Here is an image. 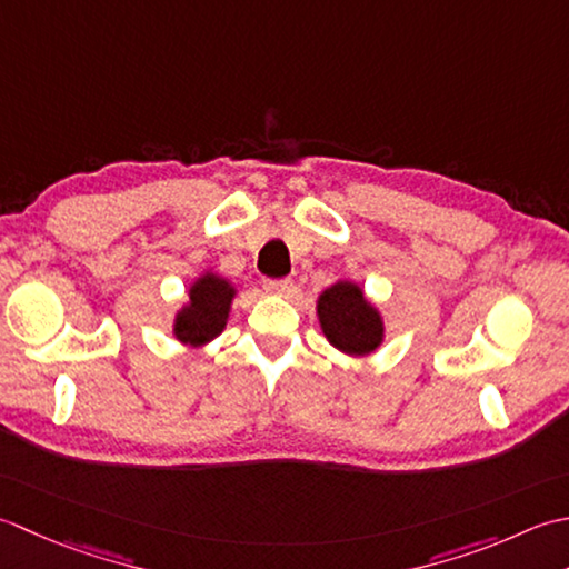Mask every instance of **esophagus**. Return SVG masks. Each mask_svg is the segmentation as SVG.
Segmentation results:
<instances>
[{
	"label": "esophagus",
	"instance_id": "34e87169",
	"mask_svg": "<svg viewBox=\"0 0 569 569\" xmlns=\"http://www.w3.org/2000/svg\"><path fill=\"white\" fill-rule=\"evenodd\" d=\"M264 289H268L270 295H289L295 292V282L289 280V277H282V280H264Z\"/></svg>",
	"mask_w": 569,
	"mask_h": 569
}]
</instances>
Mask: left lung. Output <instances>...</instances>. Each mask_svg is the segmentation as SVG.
I'll return each mask as SVG.
<instances>
[{"label": "left lung", "mask_w": 569, "mask_h": 569, "mask_svg": "<svg viewBox=\"0 0 569 569\" xmlns=\"http://www.w3.org/2000/svg\"><path fill=\"white\" fill-rule=\"evenodd\" d=\"M319 321L327 339L343 353L363 356L376 351L382 341L378 311L351 282L333 284L319 297Z\"/></svg>", "instance_id": "obj_1"}]
</instances>
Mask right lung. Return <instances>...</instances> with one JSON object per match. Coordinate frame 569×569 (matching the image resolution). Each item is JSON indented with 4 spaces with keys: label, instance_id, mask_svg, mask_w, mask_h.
I'll use <instances>...</instances> for the list:
<instances>
[{
    "label": "right lung",
    "instance_id": "add662e5",
    "mask_svg": "<svg viewBox=\"0 0 569 569\" xmlns=\"http://www.w3.org/2000/svg\"><path fill=\"white\" fill-rule=\"evenodd\" d=\"M233 287L216 274H206L191 287L189 307L181 311L173 323V333L183 343H206L223 331Z\"/></svg>",
    "mask_w": 569,
    "mask_h": 569
}]
</instances>
